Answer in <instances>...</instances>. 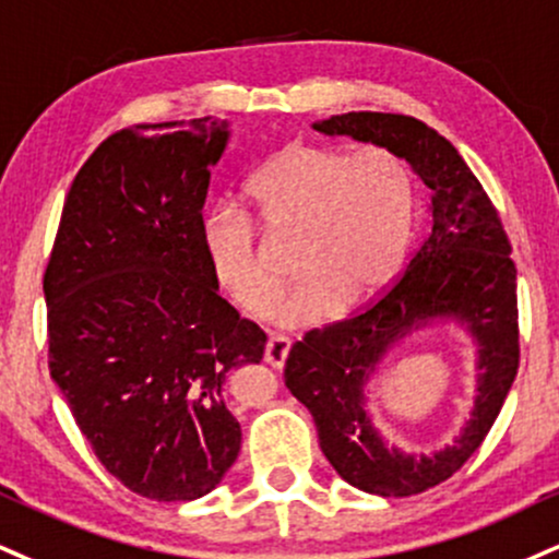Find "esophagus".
Returning <instances> with one entry per match:
<instances>
[{"label":"esophagus","instance_id":"esophagus-1","mask_svg":"<svg viewBox=\"0 0 559 559\" xmlns=\"http://www.w3.org/2000/svg\"><path fill=\"white\" fill-rule=\"evenodd\" d=\"M288 352H292V341L286 335H271L265 344V361L275 369H281L286 365Z\"/></svg>","mask_w":559,"mask_h":559}]
</instances>
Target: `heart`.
Here are the masks:
<instances>
[{
	"label": "heart",
	"mask_w": 559,
	"mask_h": 559,
	"mask_svg": "<svg viewBox=\"0 0 559 559\" xmlns=\"http://www.w3.org/2000/svg\"><path fill=\"white\" fill-rule=\"evenodd\" d=\"M247 200L262 237L297 245L301 281L278 309V320L294 328L378 299L399 275L414 234V177L388 151L286 145L254 171ZM203 247L228 297L254 318L271 312L284 275L245 215L226 207L207 215Z\"/></svg>",
	"instance_id": "b5f03b06"
}]
</instances>
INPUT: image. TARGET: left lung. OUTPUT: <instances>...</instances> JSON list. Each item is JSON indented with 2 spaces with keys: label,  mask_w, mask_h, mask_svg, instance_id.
I'll list each match as a JSON object with an SVG mask.
<instances>
[{
  "label": "left lung",
  "mask_w": 559,
  "mask_h": 559,
  "mask_svg": "<svg viewBox=\"0 0 559 559\" xmlns=\"http://www.w3.org/2000/svg\"><path fill=\"white\" fill-rule=\"evenodd\" d=\"M312 127L406 160L432 190V228L385 297L292 346L286 388L312 414L322 453L341 479L380 497L419 495L472 459L515 380L521 348L508 234L461 153L419 119L348 111ZM437 319L455 321L473 335L477 395L454 442L425 456L386 445L366 412V385L390 347Z\"/></svg>",
  "instance_id": "8db88e82"
}]
</instances>
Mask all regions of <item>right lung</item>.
I'll use <instances>...</instances> for the list:
<instances>
[{"instance_id":"add662e5","label":"right lung","mask_w":559,"mask_h":559,"mask_svg":"<svg viewBox=\"0 0 559 559\" xmlns=\"http://www.w3.org/2000/svg\"><path fill=\"white\" fill-rule=\"evenodd\" d=\"M226 143L211 117L114 132L72 181L44 273L51 380L106 472L147 500L221 484L241 448L221 390L265 352L203 247Z\"/></svg>"}]
</instances>
